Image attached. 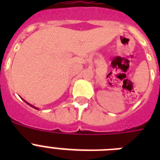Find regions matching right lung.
Listing matches in <instances>:
<instances>
[{"instance_id":"right-lung-1","label":"right lung","mask_w":160,"mask_h":160,"mask_svg":"<svg viewBox=\"0 0 160 160\" xmlns=\"http://www.w3.org/2000/svg\"><path fill=\"white\" fill-rule=\"evenodd\" d=\"M27 104H28V103H27ZM28 105H30V104H28ZM31 105V106H32V107H33V108H36V107H34L33 105ZM36 109H37V108H36Z\"/></svg>"}]
</instances>
